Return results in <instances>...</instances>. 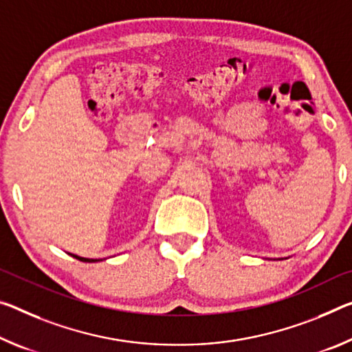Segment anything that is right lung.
<instances>
[{"mask_svg":"<svg viewBox=\"0 0 352 352\" xmlns=\"http://www.w3.org/2000/svg\"><path fill=\"white\" fill-rule=\"evenodd\" d=\"M70 255L75 256V258L80 260V261H86V263H94V261H98L96 258H85V256H78V255H74V254H70Z\"/></svg>","mask_w":352,"mask_h":352,"instance_id":"obj_1","label":"right lung"}]
</instances>
